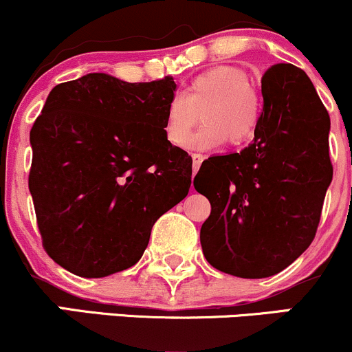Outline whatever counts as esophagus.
Wrapping results in <instances>:
<instances>
[{
    "mask_svg": "<svg viewBox=\"0 0 352 352\" xmlns=\"http://www.w3.org/2000/svg\"><path fill=\"white\" fill-rule=\"evenodd\" d=\"M201 162H204V157L200 155V153H193L192 155V167H193V173H195L197 170L200 168Z\"/></svg>",
    "mask_w": 352,
    "mask_h": 352,
    "instance_id": "obj_1",
    "label": "esophagus"
}]
</instances>
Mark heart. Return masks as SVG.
<instances>
[{
  "label": "heart",
  "instance_id": "1",
  "mask_svg": "<svg viewBox=\"0 0 352 352\" xmlns=\"http://www.w3.org/2000/svg\"><path fill=\"white\" fill-rule=\"evenodd\" d=\"M204 125L192 137V151H210L228 142L241 145L256 132L260 99L243 71L218 66L197 76L185 94H175L165 111L164 132L173 145H184L193 127Z\"/></svg>",
  "mask_w": 352,
  "mask_h": 352
}]
</instances>
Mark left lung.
<instances>
[{
	"instance_id": "8db88e82",
	"label": "left lung",
	"mask_w": 352,
	"mask_h": 352,
	"mask_svg": "<svg viewBox=\"0 0 352 352\" xmlns=\"http://www.w3.org/2000/svg\"><path fill=\"white\" fill-rule=\"evenodd\" d=\"M261 94L253 142L210 157L193 180L212 205L200 230L205 258L252 280L280 273L308 248L333 180L329 116L306 72L274 64Z\"/></svg>"
}]
</instances>
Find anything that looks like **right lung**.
<instances>
[{
	"mask_svg": "<svg viewBox=\"0 0 352 352\" xmlns=\"http://www.w3.org/2000/svg\"><path fill=\"white\" fill-rule=\"evenodd\" d=\"M173 78L106 72L58 84L31 129L30 192L56 263L102 278L142 258L157 218L187 197L192 157L167 140Z\"/></svg>",
	"mask_w": 352,
	"mask_h": 352,
	"instance_id": "obj_1",
	"label": "right lung"
}]
</instances>
